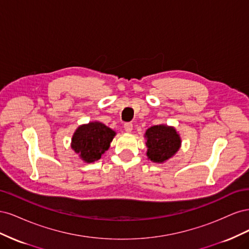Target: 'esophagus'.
<instances>
[{
	"instance_id": "1",
	"label": "esophagus",
	"mask_w": 249,
	"mask_h": 249,
	"mask_svg": "<svg viewBox=\"0 0 249 249\" xmlns=\"http://www.w3.org/2000/svg\"><path fill=\"white\" fill-rule=\"evenodd\" d=\"M124 130H125V132H127V133H131L132 132V130H133V124H131V123H126V124H124Z\"/></svg>"
}]
</instances>
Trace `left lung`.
I'll return each instance as SVG.
<instances>
[{"label":"left lung","mask_w":249,"mask_h":249,"mask_svg":"<svg viewBox=\"0 0 249 249\" xmlns=\"http://www.w3.org/2000/svg\"><path fill=\"white\" fill-rule=\"evenodd\" d=\"M146 155L150 161L163 163L177 154L180 147V137L173 126L158 124L145 132Z\"/></svg>","instance_id":"1"}]
</instances>
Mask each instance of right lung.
Returning a JSON list of instances; mask_svg holds the SVG:
<instances>
[{
	"label": "right lung",
	"mask_w": 249,
	"mask_h": 249,
	"mask_svg": "<svg viewBox=\"0 0 249 249\" xmlns=\"http://www.w3.org/2000/svg\"><path fill=\"white\" fill-rule=\"evenodd\" d=\"M116 133L100 122L80 125L71 138V148L86 163L101 159Z\"/></svg>",
	"instance_id": "right-lung-1"
}]
</instances>
